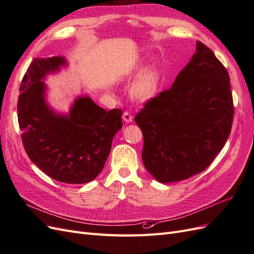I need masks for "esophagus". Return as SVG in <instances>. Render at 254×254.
Returning a JSON list of instances; mask_svg holds the SVG:
<instances>
[{
  "mask_svg": "<svg viewBox=\"0 0 254 254\" xmlns=\"http://www.w3.org/2000/svg\"><path fill=\"white\" fill-rule=\"evenodd\" d=\"M132 114L130 113L129 111H125L124 113H123V120H124L125 123H131L132 122Z\"/></svg>",
  "mask_w": 254,
  "mask_h": 254,
  "instance_id": "34e87169",
  "label": "esophagus"
}]
</instances>
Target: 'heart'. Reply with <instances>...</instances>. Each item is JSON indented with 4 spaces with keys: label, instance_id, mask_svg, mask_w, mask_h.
Masks as SVG:
<instances>
[{
    "label": "heart",
    "instance_id": "1",
    "mask_svg": "<svg viewBox=\"0 0 254 254\" xmlns=\"http://www.w3.org/2000/svg\"><path fill=\"white\" fill-rule=\"evenodd\" d=\"M160 79V73L156 68L145 70L133 83L131 90L132 95L140 101H147L157 93Z\"/></svg>",
    "mask_w": 254,
    "mask_h": 254
}]
</instances>
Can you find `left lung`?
<instances>
[{"label":"left lung","instance_id":"left-lung-1","mask_svg":"<svg viewBox=\"0 0 254 254\" xmlns=\"http://www.w3.org/2000/svg\"><path fill=\"white\" fill-rule=\"evenodd\" d=\"M233 115L227 68L197 41L196 54L172 88L146 102L134 118L144 136L146 170L162 183L203 172L225 146Z\"/></svg>","mask_w":254,"mask_h":254}]
</instances>
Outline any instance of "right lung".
Returning <instances> with one entry per match:
<instances>
[{
  "instance_id": "1",
  "label": "right lung",
  "mask_w": 254,
  "mask_h": 254,
  "mask_svg": "<svg viewBox=\"0 0 254 254\" xmlns=\"http://www.w3.org/2000/svg\"><path fill=\"white\" fill-rule=\"evenodd\" d=\"M65 64L64 57L32 61L19 89L18 122L27 156L43 173L59 182L82 184L104 168L123 127V113L106 111L86 96L76 98L68 115L54 112L45 102L42 80Z\"/></svg>"
}]
</instances>
